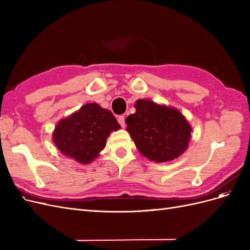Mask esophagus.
I'll return each mask as SVG.
<instances>
[{
    "label": "esophagus",
    "instance_id": "obj_1",
    "mask_svg": "<svg viewBox=\"0 0 250 250\" xmlns=\"http://www.w3.org/2000/svg\"><path fill=\"white\" fill-rule=\"evenodd\" d=\"M118 122L121 126L124 128L125 127V118H124V116H119L118 117Z\"/></svg>",
    "mask_w": 250,
    "mask_h": 250
}]
</instances>
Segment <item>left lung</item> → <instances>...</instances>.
Masks as SVG:
<instances>
[{
  "label": "left lung",
  "instance_id": "obj_1",
  "mask_svg": "<svg viewBox=\"0 0 250 250\" xmlns=\"http://www.w3.org/2000/svg\"><path fill=\"white\" fill-rule=\"evenodd\" d=\"M135 112L125 120L135 146L155 163L173 161L183 154L191 139L192 127L179 110L150 100H138Z\"/></svg>",
  "mask_w": 250,
  "mask_h": 250
}]
</instances>
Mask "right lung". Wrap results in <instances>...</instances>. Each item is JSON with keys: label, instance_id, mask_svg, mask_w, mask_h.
<instances>
[{"label": "right lung", "instance_id": "add662e5", "mask_svg": "<svg viewBox=\"0 0 250 250\" xmlns=\"http://www.w3.org/2000/svg\"><path fill=\"white\" fill-rule=\"evenodd\" d=\"M120 127L109 110L97 103H88L59 121L53 132V142L62 154L85 165L99 155L109 133Z\"/></svg>", "mask_w": 250, "mask_h": 250}]
</instances>
